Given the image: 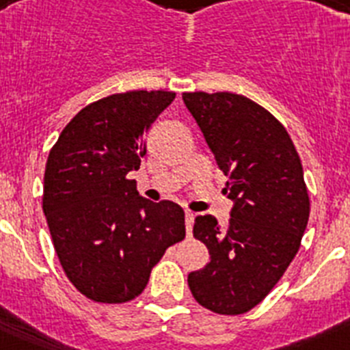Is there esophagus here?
Segmentation results:
<instances>
[{
  "label": "esophagus",
  "mask_w": 350,
  "mask_h": 350,
  "mask_svg": "<svg viewBox=\"0 0 350 350\" xmlns=\"http://www.w3.org/2000/svg\"><path fill=\"white\" fill-rule=\"evenodd\" d=\"M193 224H194V213L191 210H185V231H187V237L193 234Z\"/></svg>",
  "instance_id": "1"
}]
</instances>
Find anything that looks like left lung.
Segmentation results:
<instances>
[{
	"label": "left lung",
	"instance_id": "1",
	"mask_svg": "<svg viewBox=\"0 0 350 350\" xmlns=\"http://www.w3.org/2000/svg\"><path fill=\"white\" fill-rule=\"evenodd\" d=\"M234 202L230 221H194L193 234L210 252L187 284L202 307L245 314L279 282L295 259L310 213V198L296 147L267 108L233 92H184Z\"/></svg>",
	"mask_w": 350,
	"mask_h": 350
}]
</instances>
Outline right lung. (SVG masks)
<instances>
[{"mask_svg":"<svg viewBox=\"0 0 350 350\" xmlns=\"http://www.w3.org/2000/svg\"><path fill=\"white\" fill-rule=\"evenodd\" d=\"M172 91H129L82 108L49 154L43 213L70 282L98 303L142 295L165 250L185 237L184 210L142 198L128 173L140 168L144 131Z\"/></svg>","mask_w":350,"mask_h":350,"instance_id":"add662e5","label":"right lung"}]
</instances>
